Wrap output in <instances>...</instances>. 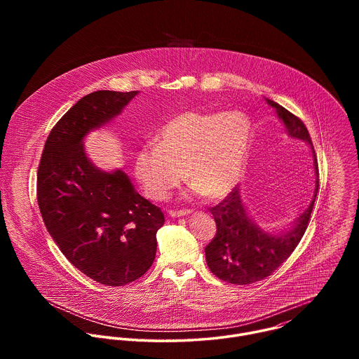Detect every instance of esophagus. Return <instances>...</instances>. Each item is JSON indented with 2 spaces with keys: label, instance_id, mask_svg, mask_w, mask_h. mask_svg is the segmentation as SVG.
<instances>
[{
  "label": "esophagus",
  "instance_id": "obj_1",
  "mask_svg": "<svg viewBox=\"0 0 359 359\" xmlns=\"http://www.w3.org/2000/svg\"><path fill=\"white\" fill-rule=\"evenodd\" d=\"M191 212L190 210H170L169 212V216L170 217H184V216H189Z\"/></svg>",
  "mask_w": 359,
  "mask_h": 359
}]
</instances>
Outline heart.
Here are the masks:
<instances>
[{"label": "heart", "instance_id": "1", "mask_svg": "<svg viewBox=\"0 0 359 359\" xmlns=\"http://www.w3.org/2000/svg\"><path fill=\"white\" fill-rule=\"evenodd\" d=\"M251 123L238 111L182 112L142 146L133 170L144 194L163 200L184 180L206 200L226 197L241 177Z\"/></svg>", "mask_w": 359, "mask_h": 359}]
</instances>
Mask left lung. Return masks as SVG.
<instances>
[{
    "label": "left lung",
    "instance_id": "1",
    "mask_svg": "<svg viewBox=\"0 0 359 359\" xmlns=\"http://www.w3.org/2000/svg\"><path fill=\"white\" fill-rule=\"evenodd\" d=\"M267 104L276 109L291 139L309 144L313 151L316 189L310 206L278 234L264 231L248 216L241 198L240 187L234 190L210 212L215 217L216 237L204 248L210 271L223 281L245 285L260 281L277 270L295 250L309 226L318 193V163L309 130L299 118L288 112L271 99Z\"/></svg>",
    "mask_w": 359,
    "mask_h": 359
}]
</instances>
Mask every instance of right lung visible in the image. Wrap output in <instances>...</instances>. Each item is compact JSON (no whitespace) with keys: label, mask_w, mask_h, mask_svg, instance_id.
Wrapping results in <instances>:
<instances>
[{"label":"right lung","mask_w":359,"mask_h":359,"mask_svg":"<svg viewBox=\"0 0 359 359\" xmlns=\"http://www.w3.org/2000/svg\"><path fill=\"white\" fill-rule=\"evenodd\" d=\"M137 93L96 90L79 99L50 130L36 176L38 206L50 237L74 267L112 287L150 269L165 216L123 170L96 168L83 139L118 116Z\"/></svg>","instance_id":"add662e5"}]
</instances>
